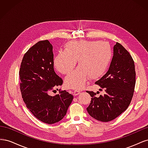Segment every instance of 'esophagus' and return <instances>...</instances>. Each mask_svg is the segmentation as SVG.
I'll use <instances>...</instances> for the list:
<instances>
[{
  "label": "esophagus",
  "mask_w": 148,
  "mask_h": 148,
  "mask_svg": "<svg viewBox=\"0 0 148 148\" xmlns=\"http://www.w3.org/2000/svg\"><path fill=\"white\" fill-rule=\"evenodd\" d=\"M80 93V91H78V90H75L73 91V95L74 96H77Z\"/></svg>",
  "instance_id": "34e87169"
}]
</instances>
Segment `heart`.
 I'll list each match as a JSON object with an SVG mask.
<instances>
[{
	"mask_svg": "<svg viewBox=\"0 0 148 148\" xmlns=\"http://www.w3.org/2000/svg\"><path fill=\"white\" fill-rule=\"evenodd\" d=\"M65 51L58 53L54 59L56 69L62 74H69L78 60L79 67L65 78L67 87L82 89L88 80L101 78L109 68L112 59V49L108 43L99 41H70Z\"/></svg>",
	"mask_w": 148,
	"mask_h": 148,
	"instance_id": "obj_1",
	"label": "heart"
}]
</instances>
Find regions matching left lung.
<instances>
[{"label":"left lung","instance_id":"8db88e82","mask_svg":"<svg viewBox=\"0 0 148 148\" xmlns=\"http://www.w3.org/2000/svg\"><path fill=\"white\" fill-rule=\"evenodd\" d=\"M135 78V64L131 55L117 42L114 46V56L109 70L95 83L104 89L105 95L96 97V93L86 91L92 97L86 109L88 114L103 122L117 118L130 104Z\"/></svg>","mask_w":148,"mask_h":148}]
</instances>
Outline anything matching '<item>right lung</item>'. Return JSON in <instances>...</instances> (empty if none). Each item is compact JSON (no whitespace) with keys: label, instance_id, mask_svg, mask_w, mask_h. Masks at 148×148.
I'll use <instances>...</instances> for the list:
<instances>
[{"label":"right lung","instance_id":"right-lung-1","mask_svg":"<svg viewBox=\"0 0 148 148\" xmlns=\"http://www.w3.org/2000/svg\"><path fill=\"white\" fill-rule=\"evenodd\" d=\"M52 49L48 40L35 44L25 53L19 71L20 91L26 107L36 118L47 124L63 119L73 99L65 90L54 96L49 95L53 88L63 83L53 69Z\"/></svg>","mask_w":148,"mask_h":148}]
</instances>
